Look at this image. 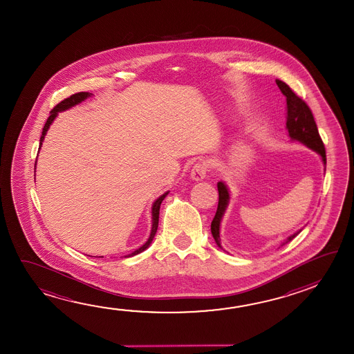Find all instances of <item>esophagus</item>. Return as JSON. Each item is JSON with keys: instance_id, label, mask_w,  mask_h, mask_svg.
I'll list each match as a JSON object with an SVG mask.
<instances>
[{"instance_id": "34e87169", "label": "esophagus", "mask_w": 354, "mask_h": 354, "mask_svg": "<svg viewBox=\"0 0 354 354\" xmlns=\"http://www.w3.org/2000/svg\"><path fill=\"white\" fill-rule=\"evenodd\" d=\"M207 162H198L192 167V180H200L205 179V176L207 174Z\"/></svg>"}]
</instances>
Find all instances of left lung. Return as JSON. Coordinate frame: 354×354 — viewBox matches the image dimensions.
<instances>
[{
    "instance_id": "left-lung-1",
    "label": "left lung",
    "mask_w": 354,
    "mask_h": 354,
    "mask_svg": "<svg viewBox=\"0 0 354 354\" xmlns=\"http://www.w3.org/2000/svg\"><path fill=\"white\" fill-rule=\"evenodd\" d=\"M275 82L286 99V129L289 132L290 140L300 142L301 145H306L307 148L316 151L326 167L325 145L319 137V129L316 126V122L313 120V112L310 110V107L284 82L277 79ZM217 189H218V206H217L214 221L211 223V233L214 236L216 244L220 247L221 250H223L221 245L220 239L221 222L223 218V214L226 212L231 196H230L228 186L223 181L217 183ZM300 232L301 230L289 236L281 245L289 243L290 241L294 239Z\"/></svg>"
}]
</instances>
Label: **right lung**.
Instances as JSON below:
<instances>
[{
    "mask_svg": "<svg viewBox=\"0 0 354 354\" xmlns=\"http://www.w3.org/2000/svg\"><path fill=\"white\" fill-rule=\"evenodd\" d=\"M90 96H93V93H74V95H71L70 97L68 99H65L64 101H62L60 104H57L52 111H50V116L48 117L47 122H46V124H44V128H43V132H41V143H39V149H41V145H43V142H44V137H46V134H47L48 129L50 127V124H52L54 120L57 118L58 116L59 112H63V111L69 110L71 107H74L76 104H82V101H85L87 97H90ZM169 192H164L162 195L158 197L157 200L153 203L151 205V234H149V238H148V241L145 242L143 245H140L138 250H134L132 253H129L127 255H123V258H129V257H133V255L140 254L142 253L143 250H147L149 245H151V241H153V238L156 236V233H157L158 230V222H159V209H160V205H162V200L167 197Z\"/></svg>",
    "mask_w": 354,
    "mask_h": 354,
    "instance_id": "obj_1",
    "label": "right lung"
}]
</instances>
